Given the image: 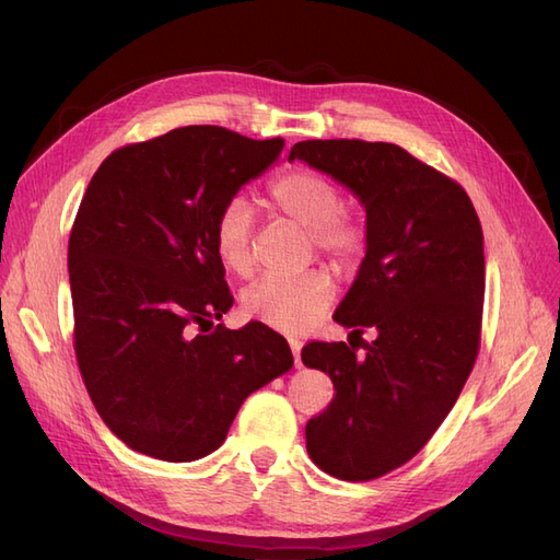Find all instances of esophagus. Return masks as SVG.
Returning a JSON list of instances; mask_svg holds the SVG:
<instances>
[{
	"label": "esophagus",
	"mask_w": 560,
	"mask_h": 560,
	"mask_svg": "<svg viewBox=\"0 0 560 560\" xmlns=\"http://www.w3.org/2000/svg\"><path fill=\"white\" fill-rule=\"evenodd\" d=\"M290 348H292V354H294V366L301 369V348H303V343L299 341V338H290Z\"/></svg>",
	"instance_id": "1"
}]
</instances>
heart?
Returning a JSON list of instances; mask_svg holds the SVG:
<instances>
[{
    "label": "heart",
    "mask_w": 560,
    "mask_h": 560,
    "mask_svg": "<svg viewBox=\"0 0 560 560\" xmlns=\"http://www.w3.org/2000/svg\"><path fill=\"white\" fill-rule=\"evenodd\" d=\"M273 208L313 235L322 254L336 264H348L364 245L360 224L343 214V194L338 186L315 171L284 173L270 184ZM212 243L219 261L231 273L247 278L254 270V212L245 198H231L219 210L212 229ZM336 287L325 270H311L299 278L264 276L243 292V311L287 334H303L325 317Z\"/></svg>",
    "instance_id": "b5f03b06"
}]
</instances>
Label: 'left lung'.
Returning <instances> with one entry per match:
<instances>
[{"instance_id":"obj_1","label":"left lung","mask_w":560,"mask_h":560,"mask_svg":"<svg viewBox=\"0 0 560 560\" xmlns=\"http://www.w3.org/2000/svg\"><path fill=\"white\" fill-rule=\"evenodd\" d=\"M303 161L362 202L366 254L334 319L376 341L301 350L336 395L306 425L313 463L343 481L401 467L430 442L479 352L483 233L460 184L387 142H296Z\"/></svg>"}]
</instances>
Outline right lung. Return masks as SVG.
<instances>
[{"mask_svg":"<svg viewBox=\"0 0 560 560\" xmlns=\"http://www.w3.org/2000/svg\"><path fill=\"white\" fill-rule=\"evenodd\" d=\"M284 142L219 126L116 149L93 175L67 249L83 383L121 442L165 463L224 444L243 401L292 369L261 322L214 327L233 306L214 219Z\"/></svg>","mask_w":560,"mask_h":560,"instance_id":"add662e5","label":"right lung"}]
</instances>
